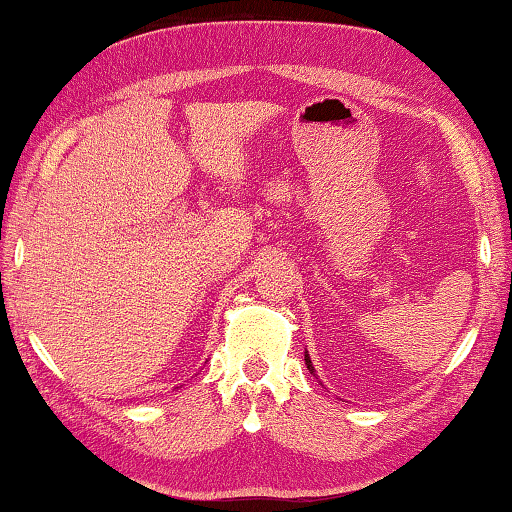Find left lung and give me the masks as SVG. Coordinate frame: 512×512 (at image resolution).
Masks as SVG:
<instances>
[{"label":"left lung","mask_w":512,"mask_h":512,"mask_svg":"<svg viewBox=\"0 0 512 512\" xmlns=\"http://www.w3.org/2000/svg\"><path fill=\"white\" fill-rule=\"evenodd\" d=\"M305 365H307V370H310V374H314L316 370H314V365H312V359H310V354L305 352Z\"/></svg>","instance_id":"obj_1"}]
</instances>
